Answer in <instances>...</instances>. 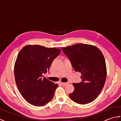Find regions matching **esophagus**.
I'll list each match as a JSON object with an SVG mask.
<instances>
[{"label":"esophagus","mask_w":121,"mask_h":121,"mask_svg":"<svg viewBox=\"0 0 121 121\" xmlns=\"http://www.w3.org/2000/svg\"><path fill=\"white\" fill-rule=\"evenodd\" d=\"M68 84V83H61V85H62L63 86H65L66 85H67Z\"/></svg>","instance_id":"esophagus-1"}]
</instances>
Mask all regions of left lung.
I'll use <instances>...</instances> for the list:
<instances>
[{"instance_id":"obj_1","label":"left lung","mask_w":121,"mask_h":121,"mask_svg":"<svg viewBox=\"0 0 121 121\" xmlns=\"http://www.w3.org/2000/svg\"><path fill=\"white\" fill-rule=\"evenodd\" d=\"M76 72L81 73L82 82L73 83L74 91L69 94L76 103H90L96 98L106 82L107 69L102 52L96 46L77 43L62 48Z\"/></svg>"}]
</instances>
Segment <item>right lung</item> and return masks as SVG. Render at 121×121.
<instances>
[{
  "mask_svg": "<svg viewBox=\"0 0 121 121\" xmlns=\"http://www.w3.org/2000/svg\"><path fill=\"white\" fill-rule=\"evenodd\" d=\"M59 48L40 45H27L18 54L14 65V78L17 89L26 101L35 106H43L52 99L58 84L46 78V74L56 56Z\"/></svg>",
  "mask_w": 121,
  "mask_h": 121,
  "instance_id": "1",
  "label": "right lung"
}]
</instances>
